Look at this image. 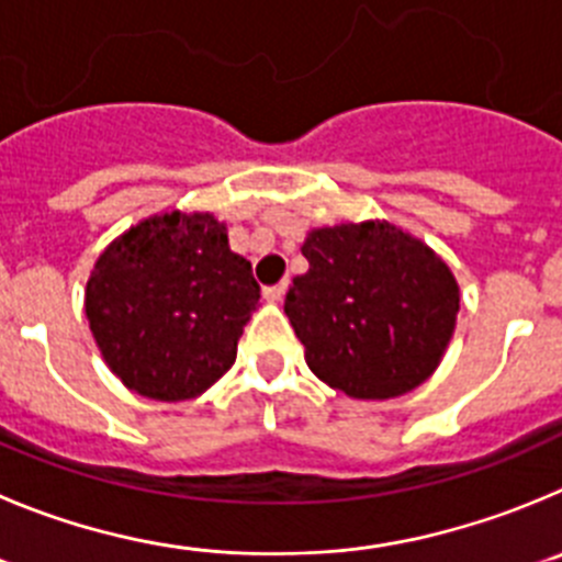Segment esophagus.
Returning <instances> with one entry per match:
<instances>
[{"mask_svg":"<svg viewBox=\"0 0 562 562\" xmlns=\"http://www.w3.org/2000/svg\"><path fill=\"white\" fill-rule=\"evenodd\" d=\"M285 285H288V282H277V285H266V288H263L266 302H280L282 293H285Z\"/></svg>","mask_w":562,"mask_h":562,"instance_id":"34e87169","label":"esophagus"}]
</instances>
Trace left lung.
<instances>
[{"instance_id":"left-lung-1","label":"left lung","mask_w":562,"mask_h":562,"mask_svg":"<svg viewBox=\"0 0 562 562\" xmlns=\"http://www.w3.org/2000/svg\"><path fill=\"white\" fill-rule=\"evenodd\" d=\"M285 316L318 380L352 400L422 385L454 333L458 282L422 240L382 222L313 229Z\"/></svg>"}]
</instances>
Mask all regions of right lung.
Instances as JSON below:
<instances>
[{
    "instance_id": "add662e5",
    "label": "right lung",
    "mask_w": 562,
    "mask_h": 562,
    "mask_svg": "<svg viewBox=\"0 0 562 562\" xmlns=\"http://www.w3.org/2000/svg\"><path fill=\"white\" fill-rule=\"evenodd\" d=\"M260 285L210 213H166L93 266L86 316L113 374L146 400L182 402L229 371Z\"/></svg>"
}]
</instances>
